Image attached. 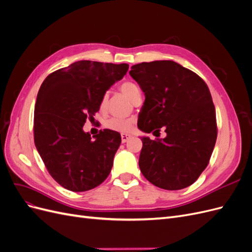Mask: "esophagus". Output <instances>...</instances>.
I'll return each mask as SVG.
<instances>
[{"instance_id": "34e87169", "label": "esophagus", "mask_w": 252, "mask_h": 252, "mask_svg": "<svg viewBox=\"0 0 252 252\" xmlns=\"http://www.w3.org/2000/svg\"><path fill=\"white\" fill-rule=\"evenodd\" d=\"M121 138H122V143H126L129 139H130V135L126 134V133H122Z\"/></svg>"}]
</instances>
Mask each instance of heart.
<instances>
[{
	"label": "heart",
	"mask_w": 252,
	"mask_h": 252,
	"mask_svg": "<svg viewBox=\"0 0 252 252\" xmlns=\"http://www.w3.org/2000/svg\"><path fill=\"white\" fill-rule=\"evenodd\" d=\"M120 89L122 93H123L128 98H130V100L136 91L140 90L139 87L131 82L123 83L121 85ZM107 101H108V95L105 94L100 102V110L101 111H104L106 109V107H107ZM104 126L106 129H108V130L121 132V133H127V132H130L131 129L133 128L134 120L112 117V118H109L105 121Z\"/></svg>",
	"instance_id": "heart-1"
}]
</instances>
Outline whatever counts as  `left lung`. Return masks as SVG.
Segmentation results:
<instances>
[{
	"instance_id": "left-lung-1",
	"label": "left lung",
	"mask_w": 252,
	"mask_h": 252,
	"mask_svg": "<svg viewBox=\"0 0 252 252\" xmlns=\"http://www.w3.org/2000/svg\"><path fill=\"white\" fill-rule=\"evenodd\" d=\"M145 94L138 127L142 136L139 166L151 184L166 190L186 188L208 165L218 129L216 108L206 83L173 61L143 62L129 71ZM157 136V135H156Z\"/></svg>"
}]
</instances>
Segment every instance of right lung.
I'll use <instances>...</instances> for the list:
<instances>
[{"instance_id":"add662e5","label":"right lung","mask_w":252,"mask_h":252,"mask_svg":"<svg viewBox=\"0 0 252 252\" xmlns=\"http://www.w3.org/2000/svg\"><path fill=\"white\" fill-rule=\"evenodd\" d=\"M128 68V64L78 61L42 83L34 106V144L51 177L70 191L93 189L111 171L120 133L104 129L91 139L83 126Z\"/></svg>"}]
</instances>
